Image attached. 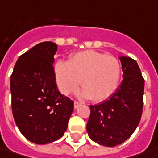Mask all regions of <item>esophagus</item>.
I'll use <instances>...</instances> for the list:
<instances>
[{"instance_id":"34e87169","label":"esophagus","mask_w":158,"mask_h":158,"mask_svg":"<svg viewBox=\"0 0 158 158\" xmlns=\"http://www.w3.org/2000/svg\"><path fill=\"white\" fill-rule=\"evenodd\" d=\"M81 105H82V103H80V102H79V101H74V107H75V108L79 107V106H80Z\"/></svg>"}]
</instances>
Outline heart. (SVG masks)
Instances as JSON below:
<instances>
[{"label": "heart", "mask_w": 158, "mask_h": 158, "mask_svg": "<svg viewBox=\"0 0 158 158\" xmlns=\"http://www.w3.org/2000/svg\"><path fill=\"white\" fill-rule=\"evenodd\" d=\"M59 90L68 95L78 89L81 80L82 96L94 101H102L116 91L122 75V65L116 57L94 51L79 52L68 63L59 61L55 65Z\"/></svg>", "instance_id": "heart-1"}]
</instances>
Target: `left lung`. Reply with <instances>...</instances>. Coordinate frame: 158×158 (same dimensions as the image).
I'll return each mask as SVG.
<instances>
[{
  "instance_id": "left-lung-1",
  "label": "left lung",
  "mask_w": 158,
  "mask_h": 158,
  "mask_svg": "<svg viewBox=\"0 0 158 158\" xmlns=\"http://www.w3.org/2000/svg\"><path fill=\"white\" fill-rule=\"evenodd\" d=\"M123 80L108 100L90 106L89 137L106 147L123 143L137 128L143 108L144 79L135 60L120 57Z\"/></svg>"
}]
</instances>
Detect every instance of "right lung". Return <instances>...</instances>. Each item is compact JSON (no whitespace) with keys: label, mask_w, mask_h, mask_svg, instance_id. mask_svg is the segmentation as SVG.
<instances>
[{"label":"right lung","mask_w":158,"mask_h":158,"mask_svg":"<svg viewBox=\"0 0 158 158\" xmlns=\"http://www.w3.org/2000/svg\"><path fill=\"white\" fill-rule=\"evenodd\" d=\"M57 46L43 42L21 55L10 76L15 122L25 138L36 144L62 137L74 103L59 93L54 72Z\"/></svg>","instance_id":"add662e5"}]
</instances>
